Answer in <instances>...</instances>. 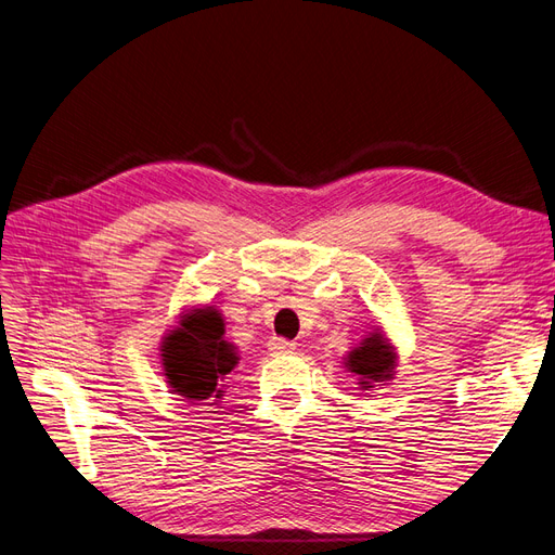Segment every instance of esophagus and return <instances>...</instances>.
<instances>
[{
    "label": "esophagus",
    "instance_id": "1",
    "mask_svg": "<svg viewBox=\"0 0 555 555\" xmlns=\"http://www.w3.org/2000/svg\"><path fill=\"white\" fill-rule=\"evenodd\" d=\"M293 350H295L293 340H285V338H272L270 340V352L272 354H288Z\"/></svg>",
    "mask_w": 555,
    "mask_h": 555
}]
</instances>
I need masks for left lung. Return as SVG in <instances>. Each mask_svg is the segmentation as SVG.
Returning a JSON list of instances; mask_svg holds the SVG:
<instances>
[{
  "label": "left lung",
  "mask_w": 555,
  "mask_h": 555,
  "mask_svg": "<svg viewBox=\"0 0 555 555\" xmlns=\"http://www.w3.org/2000/svg\"><path fill=\"white\" fill-rule=\"evenodd\" d=\"M347 367L361 377L359 384L363 388H371V382L391 379L396 367V354L391 350V345L386 343V338L379 332H375L371 334V338H363L361 347L350 352V357H347Z\"/></svg>",
  "instance_id": "1"
}]
</instances>
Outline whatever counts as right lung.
Instances as JSON below:
<instances>
[{
    "instance_id": "1",
    "label": "right lung",
    "mask_w": 555,
    "mask_h": 555,
    "mask_svg": "<svg viewBox=\"0 0 555 555\" xmlns=\"http://www.w3.org/2000/svg\"><path fill=\"white\" fill-rule=\"evenodd\" d=\"M237 363L235 347L223 340V320L208 306L182 315L180 326L164 338L162 365L169 386L192 402L215 404L223 391L221 382Z\"/></svg>"
}]
</instances>
